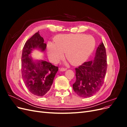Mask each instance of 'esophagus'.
I'll return each mask as SVG.
<instances>
[{
	"mask_svg": "<svg viewBox=\"0 0 127 127\" xmlns=\"http://www.w3.org/2000/svg\"><path fill=\"white\" fill-rule=\"evenodd\" d=\"M67 70V68H61L60 69V70L61 71H66Z\"/></svg>",
	"mask_w": 127,
	"mask_h": 127,
	"instance_id": "34e87169",
	"label": "esophagus"
}]
</instances>
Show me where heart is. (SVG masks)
<instances>
[{
  "mask_svg": "<svg viewBox=\"0 0 127 127\" xmlns=\"http://www.w3.org/2000/svg\"><path fill=\"white\" fill-rule=\"evenodd\" d=\"M95 46V40L91 35L84 34H61L56 37L55 42L47 45L49 58L56 64L64 57L74 66L82 64L87 59Z\"/></svg>",
  "mask_w": 127,
  "mask_h": 127,
  "instance_id": "heart-1",
  "label": "heart"
}]
</instances>
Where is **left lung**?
I'll return each instance as SVG.
<instances>
[{
  "mask_svg": "<svg viewBox=\"0 0 127 127\" xmlns=\"http://www.w3.org/2000/svg\"><path fill=\"white\" fill-rule=\"evenodd\" d=\"M105 48L103 42L98 45L93 60L75 68L76 80L73 90L81 97H89L100 90L107 69Z\"/></svg>",
  "mask_w": 127,
  "mask_h": 127,
  "instance_id": "1",
  "label": "left lung"
}]
</instances>
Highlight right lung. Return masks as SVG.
I'll return each instance as SVG.
<instances>
[{
  "label": "right lung",
  "mask_w": 127,
  "mask_h": 127,
  "mask_svg": "<svg viewBox=\"0 0 127 127\" xmlns=\"http://www.w3.org/2000/svg\"><path fill=\"white\" fill-rule=\"evenodd\" d=\"M47 44L37 32L26 42L22 55V76L26 87L34 95L43 96L50 90L58 67L42 60L34 61L31 56L37 49L44 51Z\"/></svg>",
  "instance_id": "right-lung-1"
}]
</instances>
